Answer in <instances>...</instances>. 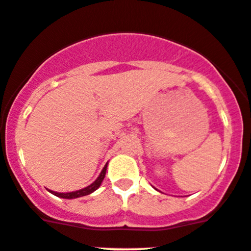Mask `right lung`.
Returning <instances> with one entry per match:
<instances>
[{
    "instance_id": "add662e5",
    "label": "right lung",
    "mask_w": 251,
    "mask_h": 251,
    "mask_svg": "<svg viewBox=\"0 0 251 251\" xmlns=\"http://www.w3.org/2000/svg\"><path fill=\"white\" fill-rule=\"evenodd\" d=\"M106 169H107V164L103 166L102 171H101V174L99 175L98 179L95 180L91 185H89L87 187H83V189H81V190L72 191V193H56V191H52V190H49V191L51 194H53V195L58 196V198H62V199H76V198H81V196H86V195H89V194L94 193L95 190H98L99 187H100L101 182H102L103 177H105V175H106Z\"/></svg>"
}]
</instances>
